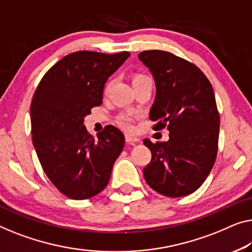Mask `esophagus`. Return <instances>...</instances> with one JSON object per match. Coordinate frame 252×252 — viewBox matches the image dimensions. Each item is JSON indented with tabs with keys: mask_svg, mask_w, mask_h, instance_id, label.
I'll return each instance as SVG.
<instances>
[{
	"mask_svg": "<svg viewBox=\"0 0 252 252\" xmlns=\"http://www.w3.org/2000/svg\"><path fill=\"white\" fill-rule=\"evenodd\" d=\"M126 142H129V144H134V142L140 141V139H139L138 137L131 136V134H126Z\"/></svg>",
	"mask_w": 252,
	"mask_h": 252,
	"instance_id": "obj_1",
	"label": "esophagus"
}]
</instances>
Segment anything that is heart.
Masks as SVG:
<instances>
[{"label": "heart", "mask_w": 252, "mask_h": 252, "mask_svg": "<svg viewBox=\"0 0 252 252\" xmlns=\"http://www.w3.org/2000/svg\"><path fill=\"white\" fill-rule=\"evenodd\" d=\"M148 77L144 73H134L132 76V85L139 84V82H142L145 80H148ZM119 123L122 126L126 127V129H130L131 123H132V116L130 114H123L119 118Z\"/></svg>", "instance_id": "obj_1"}]
</instances>
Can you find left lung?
<instances>
[{
  "instance_id": "obj_1",
  "label": "left lung",
  "mask_w": 252,
  "mask_h": 252,
  "mask_svg": "<svg viewBox=\"0 0 252 252\" xmlns=\"http://www.w3.org/2000/svg\"><path fill=\"white\" fill-rule=\"evenodd\" d=\"M155 80L149 118L156 129L166 126L167 141L144 144L152 160L144 168L148 186L163 196L192 193L212 171L217 155L220 114L209 80L192 63L165 51L138 55Z\"/></svg>"
}]
</instances>
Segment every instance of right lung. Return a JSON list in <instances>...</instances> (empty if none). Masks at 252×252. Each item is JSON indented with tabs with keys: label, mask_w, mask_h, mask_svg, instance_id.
<instances>
[{
	"label": "right lung",
	"mask_w": 252,
	"mask_h": 252,
	"mask_svg": "<svg viewBox=\"0 0 252 252\" xmlns=\"http://www.w3.org/2000/svg\"><path fill=\"white\" fill-rule=\"evenodd\" d=\"M129 56V52H74L47 71L32 97V145L48 179L71 199L103 191L125 147L118 127L107 126L95 140L84 121L102 104L107 79Z\"/></svg>",
	"instance_id": "add662e5"
}]
</instances>
